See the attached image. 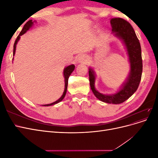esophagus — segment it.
<instances>
[{"label":"esophagus","mask_w":158,"mask_h":158,"mask_svg":"<svg viewBox=\"0 0 158 158\" xmlns=\"http://www.w3.org/2000/svg\"><path fill=\"white\" fill-rule=\"evenodd\" d=\"M78 60L79 61V63H84L87 60V58H86V56L85 55H80L78 56Z\"/></svg>","instance_id":"1"}]
</instances>
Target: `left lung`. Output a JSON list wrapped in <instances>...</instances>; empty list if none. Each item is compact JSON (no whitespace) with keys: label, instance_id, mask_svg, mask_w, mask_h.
<instances>
[{"label":"left lung","instance_id":"1","mask_svg":"<svg viewBox=\"0 0 158 158\" xmlns=\"http://www.w3.org/2000/svg\"><path fill=\"white\" fill-rule=\"evenodd\" d=\"M112 31L115 37L125 44L130 62L131 70L125 82L118 92L111 95L103 94L95 88V74L92 69H89V79L91 89L95 96L107 103L119 104L130 98L137 90L142 73V59L140 44L130 23L121 18H111L110 20Z\"/></svg>","mask_w":158,"mask_h":158}]
</instances>
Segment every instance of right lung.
I'll use <instances>...</instances> for the list:
<instances>
[{
    "instance_id": "add662e5",
    "label": "right lung",
    "mask_w": 158,
    "mask_h": 158,
    "mask_svg": "<svg viewBox=\"0 0 158 158\" xmlns=\"http://www.w3.org/2000/svg\"><path fill=\"white\" fill-rule=\"evenodd\" d=\"M33 25V22L32 21V20H30L28 22H27L26 23V24L23 26L22 30L21 31V32L20 33V34L18 35V36L17 37L16 40L14 42V50H13V55H15V52H16V45H17V43L18 41L20 40V36L24 34V33L30 30V28L32 27V26ZM75 68V66L74 64H70L68 66H66V68H64V71H63V74H64V92L62 95V96L58 99L56 100V102L50 103V104H47V105H43V106H52V105H55L59 103L60 102H61L62 100H63L65 96V95L66 94V91H67V87H68V81H69V78L70 75L72 74V73L74 71Z\"/></svg>"
}]
</instances>
